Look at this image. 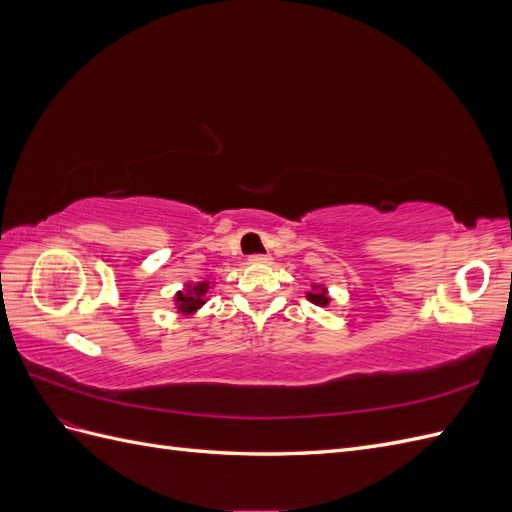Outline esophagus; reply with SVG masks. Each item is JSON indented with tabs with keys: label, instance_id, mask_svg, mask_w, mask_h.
Wrapping results in <instances>:
<instances>
[{
	"label": "esophagus",
	"instance_id": "esophagus-1",
	"mask_svg": "<svg viewBox=\"0 0 512 512\" xmlns=\"http://www.w3.org/2000/svg\"><path fill=\"white\" fill-rule=\"evenodd\" d=\"M271 256L269 254H254L250 256V265H269Z\"/></svg>",
	"mask_w": 512,
	"mask_h": 512
}]
</instances>
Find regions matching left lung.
<instances>
[{
	"label": "left lung",
	"mask_w": 512,
	"mask_h": 512,
	"mask_svg": "<svg viewBox=\"0 0 512 512\" xmlns=\"http://www.w3.org/2000/svg\"><path fill=\"white\" fill-rule=\"evenodd\" d=\"M305 297H307L309 303H314L318 307H327L331 303L329 288L322 286V284H312V292H305Z\"/></svg>",
	"instance_id": "left-lung-1"
}]
</instances>
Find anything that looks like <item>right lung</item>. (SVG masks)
Wrapping results in <instances>:
<instances>
[{
    "label": "right lung",
    "mask_w": 512,
    "mask_h": 512,
    "mask_svg": "<svg viewBox=\"0 0 512 512\" xmlns=\"http://www.w3.org/2000/svg\"><path fill=\"white\" fill-rule=\"evenodd\" d=\"M209 288H213V282L203 280V282H188L181 290L175 294V307L181 316H192L196 314L200 307H203L209 301Z\"/></svg>",
    "instance_id": "obj_1"
}]
</instances>
